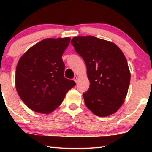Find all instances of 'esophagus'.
Wrapping results in <instances>:
<instances>
[{"mask_svg": "<svg viewBox=\"0 0 152 152\" xmlns=\"http://www.w3.org/2000/svg\"><path fill=\"white\" fill-rule=\"evenodd\" d=\"M74 81L76 82V83H77V81H78V77H77V76H74Z\"/></svg>", "mask_w": 152, "mask_h": 152, "instance_id": "esophagus-1", "label": "esophagus"}]
</instances>
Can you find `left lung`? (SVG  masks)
<instances>
[{
	"mask_svg": "<svg viewBox=\"0 0 152 152\" xmlns=\"http://www.w3.org/2000/svg\"><path fill=\"white\" fill-rule=\"evenodd\" d=\"M71 43L86 66L90 86L83 94L86 106L102 117L116 112L130 83L129 69L123 52L114 43L95 36H76Z\"/></svg>",
	"mask_w": 152,
	"mask_h": 152,
	"instance_id": "obj_1",
	"label": "left lung"
}]
</instances>
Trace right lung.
<instances>
[{"instance_id":"1","label":"right lung","mask_w":152,"mask_h":152,"mask_svg":"<svg viewBox=\"0 0 152 152\" xmlns=\"http://www.w3.org/2000/svg\"><path fill=\"white\" fill-rule=\"evenodd\" d=\"M70 38H46L22 56L17 64L15 88L24 104L33 111L49 114L76 85L64 77L62 55Z\"/></svg>"}]
</instances>
